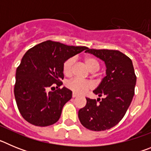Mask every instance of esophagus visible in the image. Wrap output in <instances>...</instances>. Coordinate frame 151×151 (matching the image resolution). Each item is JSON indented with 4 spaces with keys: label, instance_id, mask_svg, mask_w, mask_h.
Segmentation results:
<instances>
[{
    "label": "esophagus",
    "instance_id": "esophagus-1",
    "mask_svg": "<svg viewBox=\"0 0 151 151\" xmlns=\"http://www.w3.org/2000/svg\"><path fill=\"white\" fill-rule=\"evenodd\" d=\"M77 97L76 94H74V93H73V98H75V97Z\"/></svg>",
    "mask_w": 151,
    "mask_h": 151
}]
</instances>
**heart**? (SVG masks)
<instances>
[{"instance_id":"obj_1","label":"heart","mask_w":151,"mask_h":151,"mask_svg":"<svg viewBox=\"0 0 151 151\" xmlns=\"http://www.w3.org/2000/svg\"><path fill=\"white\" fill-rule=\"evenodd\" d=\"M84 62L91 72L97 71L99 69V63L97 60L94 57L87 56L84 58ZM73 64H74V58L70 57L63 64V73L66 77H71L73 73ZM68 88L71 90L74 94H82L86 91L91 88L92 85L89 82L83 81L78 78H73L66 84Z\"/></svg>"}]
</instances>
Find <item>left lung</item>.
I'll return each mask as SVG.
<instances>
[{
    "label": "left lung",
    "instance_id": "left-lung-1",
    "mask_svg": "<svg viewBox=\"0 0 151 151\" xmlns=\"http://www.w3.org/2000/svg\"><path fill=\"white\" fill-rule=\"evenodd\" d=\"M85 52L104 62L106 76L93 91L104 98H86L85 106L78 110V119L90 130L110 129L123 118L132 101L136 84L132 61L119 50L88 48Z\"/></svg>",
    "mask_w": 151,
    "mask_h": 151
}]
</instances>
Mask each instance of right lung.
<instances>
[{
  "label": "right lung",
  "instance_id": "right-lung-1",
  "mask_svg": "<svg viewBox=\"0 0 151 151\" xmlns=\"http://www.w3.org/2000/svg\"><path fill=\"white\" fill-rule=\"evenodd\" d=\"M87 47L68 46L46 41L29 49L16 72L14 95L22 116L36 126H48L59 120L62 109L73 92L63 87V64L88 50ZM57 86V90L49 89Z\"/></svg>",
  "mask_w": 151,
  "mask_h": 151
}]
</instances>
